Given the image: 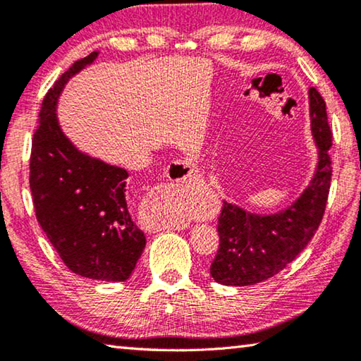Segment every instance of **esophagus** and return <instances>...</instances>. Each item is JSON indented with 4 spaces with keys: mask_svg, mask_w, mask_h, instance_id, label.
I'll use <instances>...</instances> for the list:
<instances>
[{
    "mask_svg": "<svg viewBox=\"0 0 361 361\" xmlns=\"http://www.w3.org/2000/svg\"><path fill=\"white\" fill-rule=\"evenodd\" d=\"M170 173H172V178L175 181H181V183H194L200 178L199 170L194 167V164L188 162V161H175L170 166ZM164 192L161 194L166 195V192H170V189L167 191V186H164ZM188 226V221L183 218H172V219H156L154 223L149 224L151 231H162V229H183Z\"/></svg>",
    "mask_w": 361,
    "mask_h": 361,
    "instance_id": "34e87169",
    "label": "esophagus"
}]
</instances>
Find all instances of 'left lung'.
<instances>
[{"mask_svg": "<svg viewBox=\"0 0 361 361\" xmlns=\"http://www.w3.org/2000/svg\"><path fill=\"white\" fill-rule=\"evenodd\" d=\"M310 130L319 161L312 180L296 200L276 213L248 212L224 202L218 219L219 248L210 266L215 282L229 286L259 283L276 276L307 247L325 213L331 185V130L326 105L317 89H309Z\"/></svg>", "mask_w": 361, "mask_h": 361, "instance_id": "obj_1", "label": "left lung"}]
</instances>
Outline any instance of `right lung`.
<instances>
[{
  "label": "right lung",
  "mask_w": 361,
  "mask_h": 361,
  "mask_svg": "<svg viewBox=\"0 0 361 361\" xmlns=\"http://www.w3.org/2000/svg\"><path fill=\"white\" fill-rule=\"evenodd\" d=\"M97 57L99 51L73 63L42 100L30 157V189L36 219L71 272L126 282L146 245L127 207L129 173L79 151L56 113L66 82Z\"/></svg>",
  "instance_id": "right-lung-1"
}]
</instances>
